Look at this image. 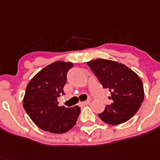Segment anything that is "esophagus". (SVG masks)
Here are the masks:
<instances>
[{
  "mask_svg": "<svg viewBox=\"0 0 160 160\" xmlns=\"http://www.w3.org/2000/svg\"><path fill=\"white\" fill-rule=\"evenodd\" d=\"M89 103H90V101L88 100V101H85V102H80V104L83 106H87V105H88Z\"/></svg>",
  "mask_w": 160,
  "mask_h": 160,
  "instance_id": "1",
  "label": "esophagus"
}]
</instances>
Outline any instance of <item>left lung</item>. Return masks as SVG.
<instances>
[{
	"label": "left lung",
	"instance_id": "8db88e82",
	"mask_svg": "<svg viewBox=\"0 0 160 160\" xmlns=\"http://www.w3.org/2000/svg\"><path fill=\"white\" fill-rule=\"evenodd\" d=\"M87 65L111 94L109 98L112 103L98 114L100 119L112 125L128 121L137 113L144 99L140 77L125 65L111 60H92Z\"/></svg>",
	"mask_w": 160,
	"mask_h": 160
}]
</instances>
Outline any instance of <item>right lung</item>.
Segmentation results:
<instances>
[{
	"label": "right lung",
	"mask_w": 160,
	"mask_h": 160,
	"mask_svg": "<svg viewBox=\"0 0 160 160\" xmlns=\"http://www.w3.org/2000/svg\"><path fill=\"white\" fill-rule=\"evenodd\" d=\"M72 62H55L43 68L28 83L23 107L40 128L53 133H64L76 123L80 108L59 107L58 98L64 94L67 74Z\"/></svg>",
	"instance_id": "obj_1"
}]
</instances>
